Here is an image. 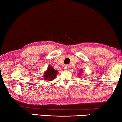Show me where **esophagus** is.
<instances>
[{"instance_id": "esophagus-1", "label": "esophagus", "mask_w": 122, "mask_h": 122, "mask_svg": "<svg viewBox=\"0 0 122 122\" xmlns=\"http://www.w3.org/2000/svg\"><path fill=\"white\" fill-rule=\"evenodd\" d=\"M65 69L66 70H68L70 69V66L68 65H66V66H65Z\"/></svg>"}]
</instances>
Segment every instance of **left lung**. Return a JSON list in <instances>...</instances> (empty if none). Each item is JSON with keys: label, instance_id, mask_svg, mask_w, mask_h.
<instances>
[{"label": "left lung", "instance_id": "left-lung-1", "mask_svg": "<svg viewBox=\"0 0 122 122\" xmlns=\"http://www.w3.org/2000/svg\"><path fill=\"white\" fill-rule=\"evenodd\" d=\"M81 71L82 72V70H81Z\"/></svg>", "mask_w": 122, "mask_h": 122}]
</instances>
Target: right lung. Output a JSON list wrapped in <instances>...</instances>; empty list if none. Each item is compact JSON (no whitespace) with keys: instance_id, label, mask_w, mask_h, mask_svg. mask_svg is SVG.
Listing matches in <instances>:
<instances>
[{"instance_id":"add662e5","label":"right lung","mask_w":122,"mask_h":122,"mask_svg":"<svg viewBox=\"0 0 122 122\" xmlns=\"http://www.w3.org/2000/svg\"><path fill=\"white\" fill-rule=\"evenodd\" d=\"M57 75V70H54V68L52 66H48L47 70L45 72L44 75V80L46 81H52L56 78Z\"/></svg>"}]
</instances>
